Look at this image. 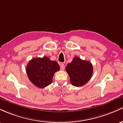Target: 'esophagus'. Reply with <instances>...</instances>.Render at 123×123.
I'll list each match as a JSON object with an SVG mask.
<instances>
[{"mask_svg": "<svg viewBox=\"0 0 123 123\" xmlns=\"http://www.w3.org/2000/svg\"><path fill=\"white\" fill-rule=\"evenodd\" d=\"M60 68L62 70H63L64 69V64H63V63H61V64H60Z\"/></svg>", "mask_w": 123, "mask_h": 123, "instance_id": "esophagus-1", "label": "esophagus"}]
</instances>
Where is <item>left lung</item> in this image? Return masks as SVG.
Here are the masks:
<instances>
[{"label":"left lung","instance_id":"obj_1","mask_svg":"<svg viewBox=\"0 0 123 123\" xmlns=\"http://www.w3.org/2000/svg\"><path fill=\"white\" fill-rule=\"evenodd\" d=\"M66 71L70 77L71 84L75 86H81L85 85L91 79L93 67L90 62L75 57L73 58V61L66 66Z\"/></svg>","mask_w":123,"mask_h":123}]
</instances>
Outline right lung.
Returning a JSON list of instances; mask_svg holds the SVG:
<instances>
[{"instance_id": "right-lung-1", "label": "right lung", "mask_w": 123, "mask_h": 123, "mask_svg": "<svg viewBox=\"0 0 123 123\" xmlns=\"http://www.w3.org/2000/svg\"><path fill=\"white\" fill-rule=\"evenodd\" d=\"M60 66L56 61L50 60L48 57L34 58L26 67L29 80L37 87L42 88L52 82V78Z\"/></svg>"}]
</instances>
